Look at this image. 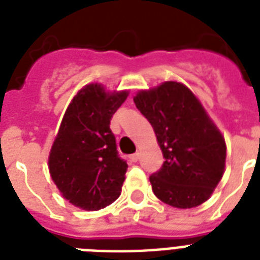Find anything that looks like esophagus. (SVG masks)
Here are the masks:
<instances>
[{
	"instance_id": "1",
	"label": "esophagus",
	"mask_w": 260,
	"mask_h": 260,
	"mask_svg": "<svg viewBox=\"0 0 260 260\" xmlns=\"http://www.w3.org/2000/svg\"><path fill=\"white\" fill-rule=\"evenodd\" d=\"M129 159H131V160H132V162H138L139 159H140V154H139V152H136V154L131 155Z\"/></svg>"
}]
</instances>
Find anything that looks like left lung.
Instances as JSON below:
<instances>
[{
	"mask_svg": "<svg viewBox=\"0 0 260 260\" xmlns=\"http://www.w3.org/2000/svg\"><path fill=\"white\" fill-rule=\"evenodd\" d=\"M162 150L160 170L150 177L152 191L167 205L189 209L212 196L225 169L221 132L189 87L165 82L134 97Z\"/></svg>",
	"mask_w": 260,
	"mask_h": 260,
	"instance_id": "8db88e82",
	"label": "left lung"
}]
</instances>
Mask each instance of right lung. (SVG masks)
Instances as JSON below:
<instances>
[{"mask_svg":"<svg viewBox=\"0 0 260 260\" xmlns=\"http://www.w3.org/2000/svg\"><path fill=\"white\" fill-rule=\"evenodd\" d=\"M128 91L90 83L77 93L51 147L48 169L62 196L83 210L110 205L121 194L128 169L118 156L110 120Z\"/></svg>","mask_w":260,"mask_h":260,"instance_id":"1","label":"right lung"}]
</instances>
